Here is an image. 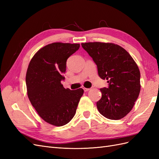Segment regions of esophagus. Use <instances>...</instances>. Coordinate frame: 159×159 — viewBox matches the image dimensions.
Returning <instances> with one entry per match:
<instances>
[{
  "instance_id": "obj_1",
  "label": "esophagus",
  "mask_w": 159,
  "mask_h": 159,
  "mask_svg": "<svg viewBox=\"0 0 159 159\" xmlns=\"http://www.w3.org/2000/svg\"><path fill=\"white\" fill-rule=\"evenodd\" d=\"M83 89H84V91H88L90 89H89V88H84Z\"/></svg>"
}]
</instances>
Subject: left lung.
<instances>
[{
  "instance_id": "left-lung-1",
  "label": "left lung",
  "mask_w": 159,
  "mask_h": 159,
  "mask_svg": "<svg viewBox=\"0 0 159 159\" xmlns=\"http://www.w3.org/2000/svg\"><path fill=\"white\" fill-rule=\"evenodd\" d=\"M81 46L97 65L100 78L108 80L109 88L100 89L99 112L112 120L125 117L141 90V74L136 62L123 48L113 43L85 42Z\"/></svg>"
}]
</instances>
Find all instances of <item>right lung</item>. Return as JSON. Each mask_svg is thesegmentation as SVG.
Segmentation results:
<instances>
[{"instance_id":"1","label":"right lung","mask_w":159,"mask_h":159,"mask_svg":"<svg viewBox=\"0 0 159 159\" xmlns=\"http://www.w3.org/2000/svg\"><path fill=\"white\" fill-rule=\"evenodd\" d=\"M80 44L54 42L44 46L34 55L28 65L26 84L27 95L39 116L48 123L60 127L74 117L84 93L80 88H64L61 81L66 61L79 49Z\"/></svg>"}]
</instances>
